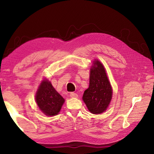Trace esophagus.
I'll return each mask as SVG.
<instances>
[{
  "label": "esophagus",
  "mask_w": 154,
  "mask_h": 154,
  "mask_svg": "<svg viewBox=\"0 0 154 154\" xmlns=\"http://www.w3.org/2000/svg\"><path fill=\"white\" fill-rule=\"evenodd\" d=\"M69 95L71 98H77L78 97V94L75 93H71Z\"/></svg>",
  "instance_id": "obj_1"
}]
</instances>
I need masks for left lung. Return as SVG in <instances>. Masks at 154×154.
Masks as SVG:
<instances>
[{
    "instance_id": "left-lung-1",
    "label": "left lung",
    "mask_w": 154,
    "mask_h": 154,
    "mask_svg": "<svg viewBox=\"0 0 154 154\" xmlns=\"http://www.w3.org/2000/svg\"><path fill=\"white\" fill-rule=\"evenodd\" d=\"M112 97V87L105 69L100 61L94 60L90 69L89 87L83 96L84 103L91 113L99 114L106 110Z\"/></svg>"
}]
</instances>
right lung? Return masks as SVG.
Masks as SVG:
<instances>
[{
    "label": "right lung",
    "instance_id": "right-lung-1",
    "mask_svg": "<svg viewBox=\"0 0 154 154\" xmlns=\"http://www.w3.org/2000/svg\"><path fill=\"white\" fill-rule=\"evenodd\" d=\"M35 101L42 112L51 116L60 112L65 99L54 89L50 81L44 79L35 94Z\"/></svg>",
    "mask_w": 154,
    "mask_h": 154
}]
</instances>
